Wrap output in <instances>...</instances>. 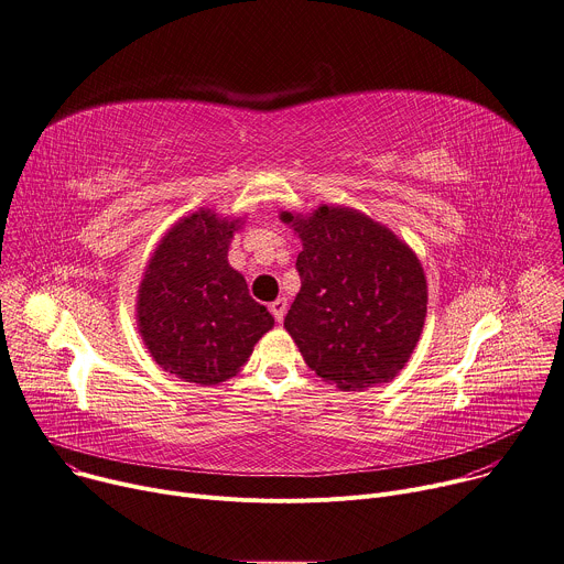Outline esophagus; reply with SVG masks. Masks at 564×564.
Here are the masks:
<instances>
[{"mask_svg":"<svg viewBox=\"0 0 564 564\" xmlns=\"http://www.w3.org/2000/svg\"><path fill=\"white\" fill-rule=\"evenodd\" d=\"M271 314H273L275 323L284 321V316H286V300L284 297H278L275 302H271Z\"/></svg>","mask_w":564,"mask_h":564,"instance_id":"obj_1","label":"esophagus"}]
</instances>
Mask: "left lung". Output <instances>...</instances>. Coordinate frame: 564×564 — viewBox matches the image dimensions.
Instances as JSON below:
<instances>
[{
    "label": "left lung",
    "instance_id": "1",
    "mask_svg": "<svg viewBox=\"0 0 564 564\" xmlns=\"http://www.w3.org/2000/svg\"><path fill=\"white\" fill-rule=\"evenodd\" d=\"M302 239L284 329L304 362L345 392L392 381L410 360L427 311L425 273L390 228L343 206L282 213Z\"/></svg>",
    "mask_w": 564,
    "mask_h": 564
}]
</instances>
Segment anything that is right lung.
<instances>
[{
    "instance_id": "right-lung-1",
    "label": "right lung",
    "mask_w": 564,
    "mask_h": 564,
    "mask_svg": "<svg viewBox=\"0 0 564 564\" xmlns=\"http://www.w3.org/2000/svg\"><path fill=\"white\" fill-rule=\"evenodd\" d=\"M239 219L208 208L178 219L152 253L137 297V325L156 360L176 379L217 386L243 367L273 327L264 304L228 264Z\"/></svg>"
}]
</instances>
